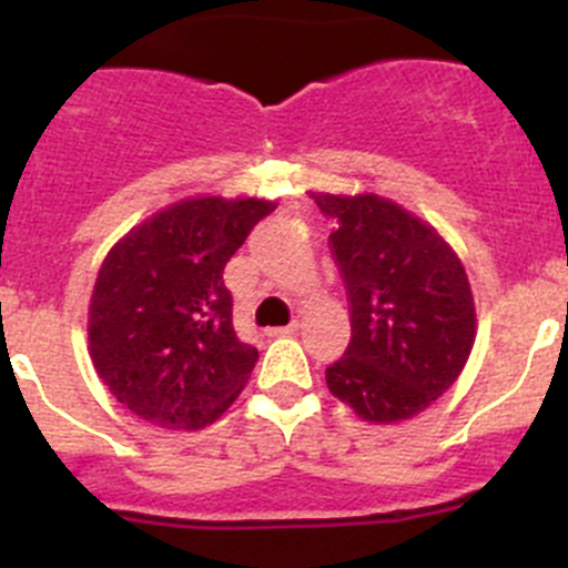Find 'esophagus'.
I'll use <instances>...</instances> for the list:
<instances>
[{"label": "esophagus", "instance_id": "esophagus-1", "mask_svg": "<svg viewBox=\"0 0 568 568\" xmlns=\"http://www.w3.org/2000/svg\"><path fill=\"white\" fill-rule=\"evenodd\" d=\"M300 332V321H291L288 326H277V329H268V335H296Z\"/></svg>", "mask_w": 568, "mask_h": 568}]
</instances>
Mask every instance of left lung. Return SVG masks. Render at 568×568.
<instances>
[{
    "instance_id": "8db88e82",
    "label": "left lung",
    "mask_w": 568,
    "mask_h": 568,
    "mask_svg": "<svg viewBox=\"0 0 568 568\" xmlns=\"http://www.w3.org/2000/svg\"><path fill=\"white\" fill-rule=\"evenodd\" d=\"M307 194L337 222L329 242L352 300V343L326 368V387L359 420H409L459 379L473 352L478 318L462 257L390 197Z\"/></svg>"
}]
</instances>
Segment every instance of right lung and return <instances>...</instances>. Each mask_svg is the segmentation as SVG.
Returning a JSON list of instances; mask_svg holds the SVG:
<instances>
[{
	"mask_svg": "<svg viewBox=\"0 0 568 568\" xmlns=\"http://www.w3.org/2000/svg\"><path fill=\"white\" fill-rule=\"evenodd\" d=\"M274 209L263 197H183L106 252L90 296L88 352L131 415L170 432H197L244 390L257 348L233 329L222 272Z\"/></svg>",
	"mask_w": 568,
	"mask_h": 568,
	"instance_id": "add662e5",
	"label": "right lung"
}]
</instances>
